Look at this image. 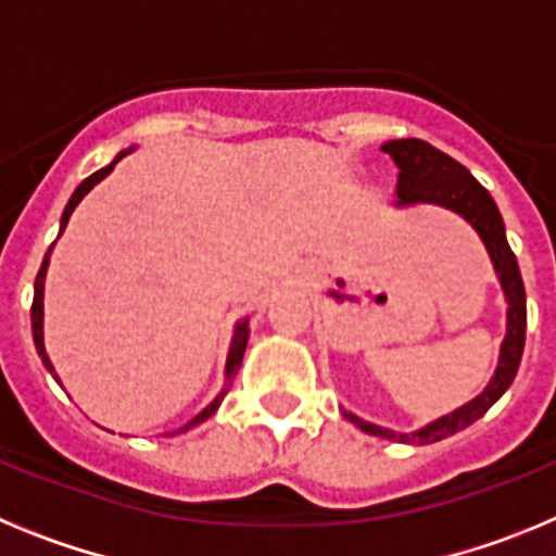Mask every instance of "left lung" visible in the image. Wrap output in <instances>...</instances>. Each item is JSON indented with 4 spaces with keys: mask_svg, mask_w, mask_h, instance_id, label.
I'll list each match as a JSON object with an SVG mask.
<instances>
[{
    "mask_svg": "<svg viewBox=\"0 0 556 556\" xmlns=\"http://www.w3.org/2000/svg\"><path fill=\"white\" fill-rule=\"evenodd\" d=\"M381 150L395 161L397 172V189L395 194L397 205L409 203H437L445 205V208L456 211L462 217L468 219L479 236L484 239L490 250V258L495 264V273L501 278V287L509 301V314H507V339L501 345V362L498 370H495L493 381L484 392H481L476 401L465 404L462 409L451 412V415L440 417L426 429L415 431V434H395L390 429H381V426H372L367 420H358V417L348 415L351 424H356L358 429L367 431V434L387 437V440H397V443H417L429 445L437 440H445V437L456 434V431L468 429L470 424H476L490 406L498 401L507 387L513 384L515 372L520 367V356H523V345H527V292H523V281H520V269L515 262V253L509 250L507 236H504V223H501V214L495 208L493 198L488 194V189L479 184V180L470 175L459 161H454L451 155L440 152L437 147L426 144L420 139H397L387 141Z\"/></svg>",
    "mask_w": 556,
    "mask_h": 556,
    "instance_id": "obj_1",
    "label": "left lung"
}]
</instances>
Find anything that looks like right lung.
Returning <instances> with one entry per match:
<instances>
[{"label":"right lung","instance_id":"1","mask_svg":"<svg viewBox=\"0 0 556 556\" xmlns=\"http://www.w3.org/2000/svg\"><path fill=\"white\" fill-rule=\"evenodd\" d=\"M122 155H125V152H122ZM122 155H116V161H119ZM116 161H113V164H116ZM113 164H111V166H105V169L94 172V175H91V178H86V180H83L80 186H77V189H75V194H72V200H68L66 211H63L61 230L66 228V223H68V214H72V211H75V205L80 203L83 198H86L88 191L94 189V184H100V180L105 178L108 172L113 169ZM49 253H52V248H49ZM49 253L43 255V264H41V269H38V275H36V298H33V339H36L38 356H41V362H43V365L49 367V372H55V370H52V362H49L47 351H43V328H41V323H43V275H47ZM248 337H250V328H248V323H239V328H236V337H233V345H230V353H228V376H233V372L239 370V365H242L244 348H248ZM223 397H225V392H223V395L217 397V401H214V404H208V406H205V409L200 412V415L194 417V420H191L189 426H186V429H191V426L203 424L205 417H211V415H214V412H217V406L223 404Z\"/></svg>","mask_w":556,"mask_h":556}]
</instances>
